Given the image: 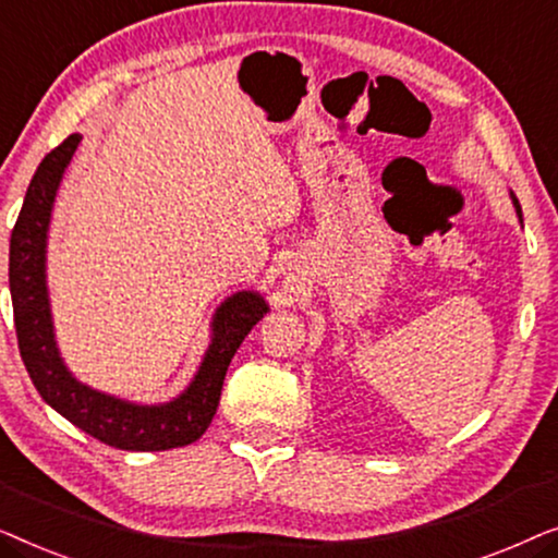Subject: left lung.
<instances>
[{
    "label": "left lung",
    "mask_w": 558,
    "mask_h": 558,
    "mask_svg": "<svg viewBox=\"0 0 558 558\" xmlns=\"http://www.w3.org/2000/svg\"><path fill=\"white\" fill-rule=\"evenodd\" d=\"M513 203H515V210H518V216H521V205H518V201L513 197Z\"/></svg>",
    "instance_id": "8db88e82"
}]
</instances>
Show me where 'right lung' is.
Masks as SVG:
<instances>
[{"instance_id":"add662e5","label":"right lung","mask_w":558,"mask_h":558,"mask_svg":"<svg viewBox=\"0 0 558 558\" xmlns=\"http://www.w3.org/2000/svg\"><path fill=\"white\" fill-rule=\"evenodd\" d=\"M78 144L81 136L71 134L45 155L27 187L17 223L12 228L10 292L20 355L37 393L68 422L104 445L132 449V452L185 447L201 439L208 429L231 357L269 307L254 292H239L220 304L213 323V342L195 380L180 399L162 407H134L78 384L60 361L52 340L48 289H45V235H48L52 201Z\"/></svg>"}]
</instances>
